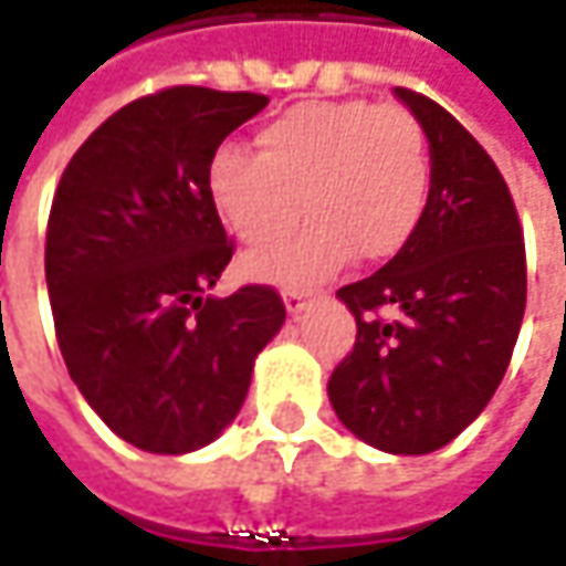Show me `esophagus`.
I'll return each instance as SVG.
<instances>
[{
  "label": "esophagus",
  "instance_id": "1",
  "mask_svg": "<svg viewBox=\"0 0 566 566\" xmlns=\"http://www.w3.org/2000/svg\"><path fill=\"white\" fill-rule=\"evenodd\" d=\"M283 302H286V312L290 315H298L308 302H305V295L302 293H295V290H290V293H283Z\"/></svg>",
  "mask_w": 566,
  "mask_h": 566
}]
</instances>
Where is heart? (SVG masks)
Instances as JSON below:
<instances>
[{"label": "heart", "instance_id": "1", "mask_svg": "<svg viewBox=\"0 0 566 566\" xmlns=\"http://www.w3.org/2000/svg\"><path fill=\"white\" fill-rule=\"evenodd\" d=\"M258 154L220 147L207 195L245 249L293 242L249 258V273L280 286H312L343 268L387 261L416 235L431 198V157L419 119L371 99H312L254 135Z\"/></svg>", "mask_w": 566, "mask_h": 566}]
</instances>
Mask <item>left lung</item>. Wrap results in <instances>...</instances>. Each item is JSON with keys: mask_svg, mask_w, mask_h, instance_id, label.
Returning a JSON list of instances; mask_svg holds the SVG:
<instances>
[{"mask_svg": "<svg viewBox=\"0 0 566 566\" xmlns=\"http://www.w3.org/2000/svg\"><path fill=\"white\" fill-rule=\"evenodd\" d=\"M397 97L431 144V198L406 249L337 290L356 343L327 394L365 444L409 457L450 444L494 397L526 312V245L485 147L441 103Z\"/></svg>", "mask_w": 566, "mask_h": 566, "instance_id": "1", "label": "left lung"}]
</instances>
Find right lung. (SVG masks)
I'll list each match as a JSON object with an SVG mask.
<instances>
[{"mask_svg": "<svg viewBox=\"0 0 566 566\" xmlns=\"http://www.w3.org/2000/svg\"><path fill=\"white\" fill-rule=\"evenodd\" d=\"M264 106V94L195 84L132 99L55 186L46 286L62 359L99 419L150 453L210 444L286 317L273 286L207 295L235 251L207 166Z\"/></svg>", "mask_w": 566, "mask_h": 566, "instance_id": "obj_1", "label": "right lung"}]
</instances>
